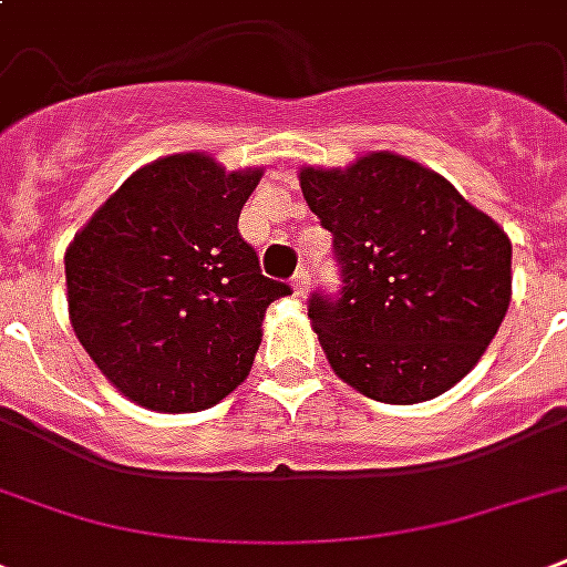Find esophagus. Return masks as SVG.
<instances>
[{
	"label": "esophagus",
	"instance_id": "obj_1",
	"mask_svg": "<svg viewBox=\"0 0 567 567\" xmlns=\"http://www.w3.org/2000/svg\"><path fill=\"white\" fill-rule=\"evenodd\" d=\"M291 291L293 297H306V293H309V276H306V270H300V274L293 276Z\"/></svg>",
	"mask_w": 567,
	"mask_h": 567
}]
</instances>
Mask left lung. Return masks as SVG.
I'll use <instances>...</instances> for the list:
<instances>
[{"instance_id": "left-lung-1", "label": "left lung", "mask_w": 567, "mask_h": 567, "mask_svg": "<svg viewBox=\"0 0 567 567\" xmlns=\"http://www.w3.org/2000/svg\"><path fill=\"white\" fill-rule=\"evenodd\" d=\"M309 208L336 235L338 300L311 297L329 368L391 405L435 400L474 371L512 300V240L441 173L405 155L300 167Z\"/></svg>"}]
</instances>
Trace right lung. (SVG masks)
<instances>
[{
  "label": "right lung",
  "mask_w": 567,
  "mask_h": 567,
  "mask_svg": "<svg viewBox=\"0 0 567 567\" xmlns=\"http://www.w3.org/2000/svg\"><path fill=\"white\" fill-rule=\"evenodd\" d=\"M265 167L208 153L137 167L64 252L70 323L100 373L153 412H203L249 377L270 282L238 217Z\"/></svg>",
  "instance_id": "obj_1"
}]
</instances>
